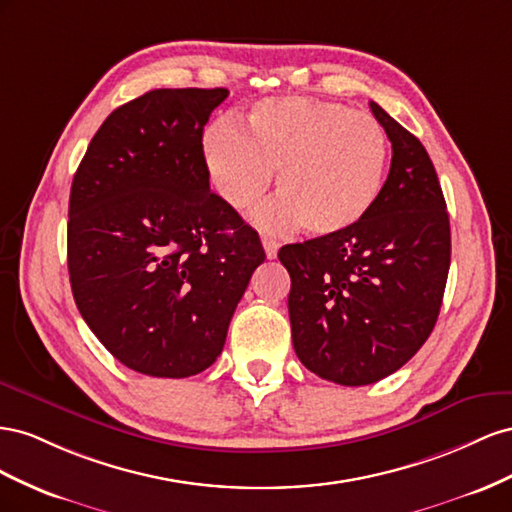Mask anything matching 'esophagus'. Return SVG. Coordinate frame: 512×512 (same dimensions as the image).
Listing matches in <instances>:
<instances>
[{"mask_svg": "<svg viewBox=\"0 0 512 512\" xmlns=\"http://www.w3.org/2000/svg\"><path fill=\"white\" fill-rule=\"evenodd\" d=\"M261 244H264V251H266V257L268 259H274L276 257V253H279V242H276L274 238H270V236H264L261 238Z\"/></svg>", "mask_w": 512, "mask_h": 512, "instance_id": "obj_1", "label": "esophagus"}]
</instances>
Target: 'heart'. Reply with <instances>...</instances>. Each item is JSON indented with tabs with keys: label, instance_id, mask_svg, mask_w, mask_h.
Wrapping results in <instances>:
<instances>
[{
	"label": "heart",
	"instance_id": "1",
	"mask_svg": "<svg viewBox=\"0 0 512 512\" xmlns=\"http://www.w3.org/2000/svg\"><path fill=\"white\" fill-rule=\"evenodd\" d=\"M210 180L231 208L266 191L272 171L281 197L261 208L266 227H302L313 236L354 227L382 193L388 141L373 115L306 96L259 100L244 126L212 124L201 139Z\"/></svg>",
	"mask_w": 512,
	"mask_h": 512
}]
</instances>
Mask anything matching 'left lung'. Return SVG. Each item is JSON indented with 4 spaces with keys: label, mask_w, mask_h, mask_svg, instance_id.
I'll return each mask as SVG.
<instances>
[{
    "label": "left lung",
    "mask_w": 512,
    "mask_h": 512,
    "mask_svg": "<svg viewBox=\"0 0 512 512\" xmlns=\"http://www.w3.org/2000/svg\"><path fill=\"white\" fill-rule=\"evenodd\" d=\"M371 111L392 143L375 206L354 227L279 251L296 354L341 386L379 382L425 345L450 268L446 201L425 145L377 102Z\"/></svg>",
    "instance_id": "1"
}]
</instances>
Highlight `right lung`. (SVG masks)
Returning a JSON list of instances; mask_svg holds the SVG:
<instances>
[{
  "label": "right lung",
  "mask_w": 512,
  "mask_h": 512,
  "mask_svg": "<svg viewBox=\"0 0 512 512\" xmlns=\"http://www.w3.org/2000/svg\"><path fill=\"white\" fill-rule=\"evenodd\" d=\"M227 96L184 87L126 102L72 180V296L98 341L143 375L206 371L266 259L257 231L210 191L203 126Z\"/></svg>",
  "instance_id": "obj_1"
}]
</instances>
